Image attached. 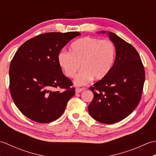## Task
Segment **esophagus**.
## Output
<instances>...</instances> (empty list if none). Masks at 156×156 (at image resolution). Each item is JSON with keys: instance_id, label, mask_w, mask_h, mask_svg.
<instances>
[{"instance_id": "1", "label": "esophagus", "mask_w": 156, "mask_h": 156, "mask_svg": "<svg viewBox=\"0 0 156 156\" xmlns=\"http://www.w3.org/2000/svg\"><path fill=\"white\" fill-rule=\"evenodd\" d=\"M83 90H84V88H77L76 89V93H79V92H81Z\"/></svg>"}]
</instances>
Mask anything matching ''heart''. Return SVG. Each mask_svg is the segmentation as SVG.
Here are the masks:
<instances>
[{
  "label": "heart",
  "mask_w": 156,
  "mask_h": 156,
  "mask_svg": "<svg viewBox=\"0 0 156 156\" xmlns=\"http://www.w3.org/2000/svg\"><path fill=\"white\" fill-rule=\"evenodd\" d=\"M115 46L108 39L86 37L71 45V52L62 50L58 55L59 66L68 78H74L80 68L74 80L77 86L87 84L92 78L101 80L107 76L115 60Z\"/></svg>",
  "instance_id": "heart-1"
}]
</instances>
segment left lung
<instances>
[{
    "label": "left lung",
    "instance_id": "8db88e82",
    "mask_svg": "<svg viewBox=\"0 0 156 156\" xmlns=\"http://www.w3.org/2000/svg\"><path fill=\"white\" fill-rule=\"evenodd\" d=\"M99 33L109 36L115 45L116 57L108 74L90 88L94 98L88 109L96 121L113 124L127 117L137 107L143 91L145 70L133 45L112 32Z\"/></svg>",
    "mask_w": 156,
    "mask_h": 156
}]
</instances>
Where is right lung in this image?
<instances>
[{"mask_svg":"<svg viewBox=\"0 0 156 156\" xmlns=\"http://www.w3.org/2000/svg\"><path fill=\"white\" fill-rule=\"evenodd\" d=\"M79 32L47 33L25 42L9 68L10 92L16 107L37 122L54 121L64 113L75 94L72 82L63 74L58 55ZM64 89L65 91H59Z\"/></svg>","mask_w":156,"mask_h":156,"instance_id":"1","label":"right lung"}]
</instances>
